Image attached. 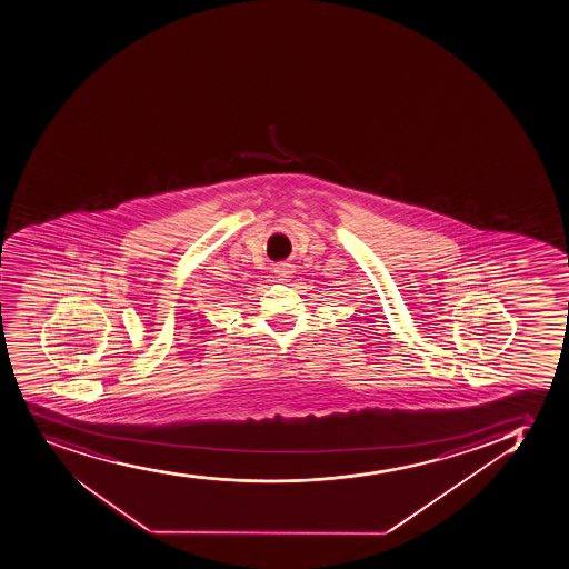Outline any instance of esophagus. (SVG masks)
Returning a JSON list of instances; mask_svg holds the SVG:
<instances>
[{
  "label": "esophagus",
  "instance_id": "1",
  "mask_svg": "<svg viewBox=\"0 0 569 569\" xmlns=\"http://www.w3.org/2000/svg\"><path fill=\"white\" fill-rule=\"evenodd\" d=\"M276 278H280V280H288L293 274V269H291V264L280 263L274 267Z\"/></svg>",
  "mask_w": 569,
  "mask_h": 569
}]
</instances>
